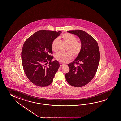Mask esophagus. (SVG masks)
<instances>
[{
	"label": "esophagus",
	"instance_id": "1",
	"mask_svg": "<svg viewBox=\"0 0 121 121\" xmlns=\"http://www.w3.org/2000/svg\"><path fill=\"white\" fill-rule=\"evenodd\" d=\"M60 67H62V66H63V65H64V64H63L61 63H60Z\"/></svg>",
	"mask_w": 121,
	"mask_h": 121
}]
</instances>
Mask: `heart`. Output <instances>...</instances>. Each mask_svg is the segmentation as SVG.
Wrapping results in <instances>:
<instances>
[{"instance_id":"heart-1","label":"heart","mask_w":121,"mask_h":121,"mask_svg":"<svg viewBox=\"0 0 121 121\" xmlns=\"http://www.w3.org/2000/svg\"><path fill=\"white\" fill-rule=\"evenodd\" d=\"M62 38L69 45V49L73 55L76 56L79 53L81 49V44L77 41L76 37L73 35L69 33L63 34L62 36ZM58 39H55L52 43V50L54 51L57 50ZM72 57V55L69 51L59 52L56 54L55 58L59 61L65 63L69 61Z\"/></svg>"}]
</instances>
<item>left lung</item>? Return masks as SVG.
Wrapping results in <instances>:
<instances>
[{"mask_svg":"<svg viewBox=\"0 0 121 121\" xmlns=\"http://www.w3.org/2000/svg\"><path fill=\"white\" fill-rule=\"evenodd\" d=\"M75 35L81 42V49L73 63L68 64L70 69L65 75L67 82L72 86L80 87L87 84L94 77L98 69L100 59L98 43L93 37L82 30L68 31Z\"/></svg>","mask_w":121,"mask_h":121,"instance_id":"obj_1","label":"left lung"}]
</instances>
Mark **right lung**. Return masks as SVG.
Returning a JSON list of instances; mask_svg holds the SVG:
<instances>
[{"label":"right lung","mask_w":121,"mask_h":121,"mask_svg":"<svg viewBox=\"0 0 121 121\" xmlns=\"http://www.w3.org/2000/svg\"><path fill=\"white\" fill-rule=\"evenodd\" d=\"M61 31L41 30L27 39L22 50L21 59L25 74L31 82L39 86L51 84L59 68L58 60L52 62V43ZM48 64V65H47Z\"/></svg>","instance_id":"1"}]
</instances>
